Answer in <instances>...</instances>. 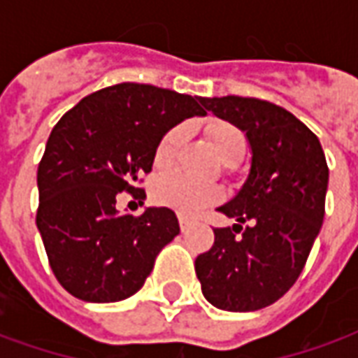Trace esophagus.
<instances>
[{"label":"esophagus","mask_w":358,"mask_h":358,"mask_svg":"<svg viewBox=\"0 0 358 358\" xmlns=\"http://www.w3.org/2000/svg\"><path fill=\"white\" fill-rule=\"evenodd\" d=\"M178 222H180V230H182V232H186L187 228L192 226V218H187V217H184V215H180Z\"/></svg>","instance_id":"1"}]
</instances>
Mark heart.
I'll use <instances>...</instances> for the list:
<instances>
[{"label":"heart","mask_w":358,"mask_h":358,"mask_svg":"<svg viewBox=\"0 0 358 358\" xmlns=\"http://www.w3.org/2000/svg\"><path fill=\"white\" fill-rule=\"evenodd\" d=\"M205 132L213 141L218 155L224 159V163L230 159H241L245 153V138L230 122L210 120L205 126ZM182 140H184V126H176L164 134L155 149L157 169H166L174 163ZM155 199L164 207H171L182 215H195L203 207L218 201L220 192L210 184H197L182 174H169L157 182Z\"/></svg>","instance_id":"1"}]
</instances>
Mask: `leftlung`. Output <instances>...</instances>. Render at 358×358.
Wrapping results in <instances>:
<instances>
[{
	"label": "left lung",
	"mask_w": 358,
	"mask_h": 358,
	"mask_svg": "<svg viewBox=\"0 0 358 358\" xmlns=\"http://www.w3.org/2000/svg\"><path fill=\"white\" fill-rule=\"evenodd\" d=\"M199 101L245 134L251 166L238 194L218 207L238 224L215 228V245L195 259V274L213 307L259 310L295 284L322 228L326 157L315 134L274 103L240 95Z\"/></svg>",
	"instance_id": "left-lung-1"
}]
</instances>
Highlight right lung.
I'll use <instances>...</instances> for the list:
<instances>
[{"instance_id":"right-lung-1","label":"right lung","mask_w":358,"mask_h":358,"mask_svg":"<svg viewBox=\"0 0 358 358\" xmlns=\"http://www.w3.org/2000/svg\"><path fill=\"white\" fill-rule=\"evenodd\" d=\"M199 97L124 82L84 97L51 130L40 166L42 234L51 270L66 292L88 303H115L145 284L159 251L180 234L166 207L140 217L117 209L120 192L145 199L157 143L171 128L205 117Z\"/></svg>"}]
</instances>
